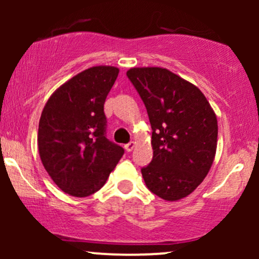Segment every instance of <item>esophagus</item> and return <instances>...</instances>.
<instances>
[{
	"label": "esophagus",
	"mask_w": 259,
	"mask_h": 259,
	"mask_svg": "<svg viewBox=\"0 0 259 259\" xmlns=\"http://www.w3.org/2000/svg\"><path fill=\"white\" fill-rule=\"evenodd\" d=\"M134 147H135V142H134V141L129 142V144H126L125 146H124V148H125L126 152H132V151L134 150Z\"/></svg>",
	"instance_id": "esophagus-1"
}]
</instances>
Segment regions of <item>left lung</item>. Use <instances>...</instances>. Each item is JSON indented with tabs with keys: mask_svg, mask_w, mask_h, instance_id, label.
<instances>
[{
	"mask_svg": "<svg viewBox=\"0 0 259 259\" xmlns=\"http://www.w3.org/2000/svg\"><path fill=\"white\" fill-rule=\"evenodd\" d=\"M127 78L152 127L153 158L141 169L151 192L178 201L195 191L214 160L218 121L200 89L165 68H132Z\"/></svg>",
	"mask_w": 259,
	"mask_h": 259,
	"instance_id": "8db88e82",
	"label": "left lung"
}]
</instances>
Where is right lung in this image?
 Wrapping results in <instances>:
<instances>
[{
    "label": "right lung",
    "mask_w": 259,
    "mask_h": 259,
    "mask_svg": "<svg viewBox=\"0 0 259 259\" xmlns=\"http://www.w3.org/2000/svg\"><path fill=\"white\" fill-rule=\"evenodd\" d=\"M119 69L97 65L76 74L51 95L38 121V154L62 191L95 194L124 154L106 138L103 106Z\"/></svg>",
    "instance_id": "right-lung-1"
}]
</instances>
